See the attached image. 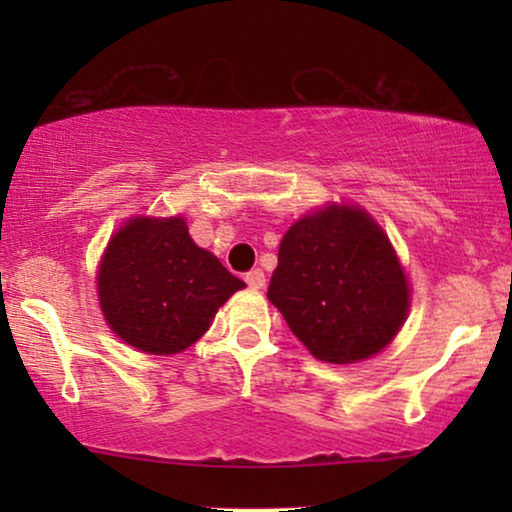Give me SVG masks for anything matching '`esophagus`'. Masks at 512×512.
<instances>
[{"label": "esophagus", "mask_w": 512, "mask_h": 512, "mask_svg": "<svg viewBox=\"0 0 512 512\" xmlns=\"http://www.w3.org/2000/svg\"><path fill=\"white\" fill-rule=\"evenodd\" d=\"M244 282H247L251 289H263L265 286V275H263V270H258V268H254V270H249L247 275H244Z\"/></svg>", "instance_id": "obj_1"}]
</instances>
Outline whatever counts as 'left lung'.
I'll return each instance as SVG.
<instances>
[{
    "instance_id": "left-lung-1",
    "label": "left lung",
    "mask_w": 512,
    "mask_h": 512,
    "mask_svg": "<svg viewBox=\"0 0 512 512\" xmlns=\"http://www.w3.org/2000/svg\"><path fill=\"white\" fill-rule=\"evenodd\" d=\"M270 303L321 361L354 363L389 345L410 291L382 228L356 207L331 205L293 223L279 244Z\"/></svg>"
}]
</instances>
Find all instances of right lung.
I'll use <instances>...</instances> for the list:
<instances>
[{"label":"right lung","instance_id":"1","mask_svg":"<svg viewBox=\"0 0 512 512\" xmlns=\"http://www.w3.org/2000/svg\"><path fill=\"white\" fill-rule=\"evenodd\" d=\"M242 286L191 240L181 216L128 221L97 272L111 331L149 354H177L198 342L216 310Z\"/></svg>","mask_w":512,"mask_h":512}]
</instances>
